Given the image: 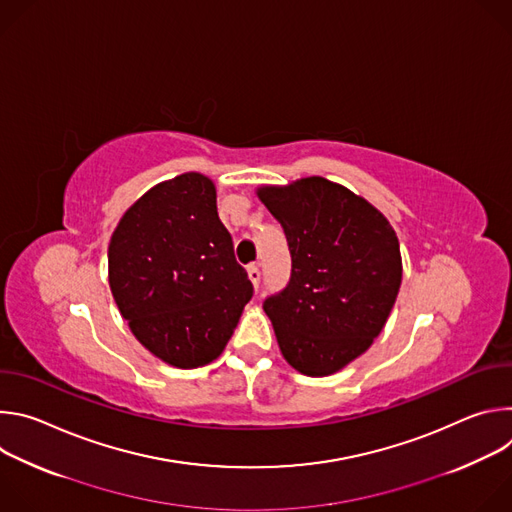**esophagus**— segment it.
I'll return each mask as SVG.
<instances>
[{
	"mask_svg": "<svg viewBox=\"0 0 512 512\" xmlns=\"http://www.w3.org/2000/svg\"><path fill=\"white\" fill-rule=\"evenodd\" d=\"M247 275H249L253 287L257 289V287H259V281H261V271H259V267H257V265H249V267H247Z\"/></svg>",
	"mask_w": 512,
	"mask_h": 512,
	"instance_id": "esophagus-1",
	"label": "esophagus"
}]
</instances>
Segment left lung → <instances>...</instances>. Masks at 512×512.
Wrapping results in <instances>:
<instances>
[{"label":"left lung","instance_id":"1","mask_svg":"<svg viewBox=\"0 0 512 512\" xmlns=\"http://www.w3.org/2000/svg\"><path fill=\"white\" fill-rule=\"evenodd\" d=\"M257 196L291 253L287 287L263 304L279 350L302 375H334L385 328L403 277L399 239L369 200L322 176Z\"/></svg>","mask_w":512,"mask_h":512}]
</instances>
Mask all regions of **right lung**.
Wrapping results in <instances>:
<instances>
[{
	"label": "right lung",
	"instance_id": "add662e5",
	"mask_svg": "<svg viewBox=\"0 0 512 512\" xmlns=\"http://www.w3.org/2000/svg\"><path fill=\"white\" fill-rule=\"evenodd\" d=\"M109 287L133 336L166 364L196 369L221 356L253 283L208 176L160 182L125 210L109 243Z\"/></svg>",
	"mask_w": 512,
	"mask_h": 512
}]
</instances>
